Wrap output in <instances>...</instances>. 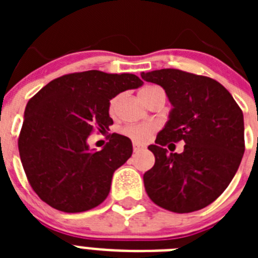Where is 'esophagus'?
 I'll list each match as a JSON object with an SVG mask.
<instances>
[{"mask_svg":"<svg viewBox=\"0 0 258 258\" xmlns=\"http://www.w3.org/2000/svg\"><path fill=\"white\" fill-rule=\"evenodd\" d=\"M143 149H145V146L141 145V143H137V142L133 143V150H134V152H140L141 150H143Z\"/></svg>","mask_w":258,"mask_h":258,"instance_id":"esophagus-1","label":"esophagus"}]
</instances>
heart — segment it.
Here are the masks:
<instances>
[{
	"label": "heart",
	"instance_id": "b5f03b06",
	"mask_svg": "<svg viewBox=\"0 0 258 258\" xmlns=\"http://www.w3.org/2000/svg\"><path fill=\"white\" fill-rule=\"evenodd\" d=\"M156 89V86H145L140 90V97L143 102H145V98L150 94V93ZM116 104H117V99H112L111 101V104H109V111L111 112H115L116 109ZM155 132V126L151 124H134V125H127L122 129V133L125 134L126 137L132 138L136 142L143 143L146 141H149L151 138L152 133Z\"/></svg>",
	"mask_w": 258,
	"mask_h": 258
}]
</instances>
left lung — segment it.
<instances>
[{
	"instance_id": "obj_1",
	"label": "left lung",
	"mask_w": 258,
	"mask_h": 258,
	"mask_svg": "<svg viewBox=\"0 0 258 258\" xmlns=\"http://www.w3.org/2000/svg\"><path fill=\"white\" fill-rule=\"evenodd\" d=\"M141 76L160 85L172 104L168 121L149 146L155 165L143 174L147 195L175 213L206 208L226 190L244 154L240 107L209 77L172 68ZM178 140L185 142L184 152L169 154L165 146Z\"/></svg>"
}]
</instances>
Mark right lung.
Masks as SVG:
<instances>
[{"label": "right lung", "mask_w": 258, "mask_h": 258, "mask_svg": "<svg viewBox=\"0 0 258 258\" xmlns=\"http://www.w3.org/2000/svg\"><path fill=\"white\" fill-rule=\"evenodd\" d=\"M143 85L133 74L92 70L52 80L27 103L19 136L23 168L35 192L52 208L77 213L108 197L112 175L133 154L127 137L111 134L101 151L89 149L94 127L109 131V101Z\"/></svg>", "instance_id": "add662e5"}]
</instances>
